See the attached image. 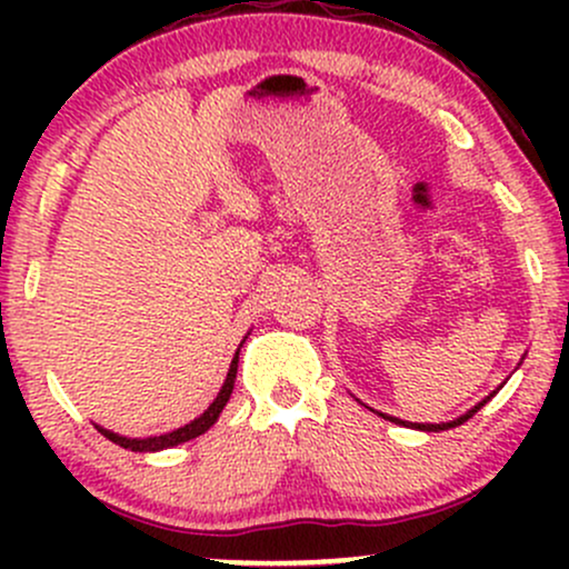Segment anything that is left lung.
Masks as SVG:
<instances>
[{
  "instance_id": "8db88e82",
  "label": "left lung",
  "mask_w": 569,
  "mask_h": 569,
  "mask_svg": "<svg viewBox=\"0 0 569 569\" xmlns=\"http://www.w3.org/2000/svg\"><path fill=\"white\" fill-rule=\"evenodd\" d=\"M495 393H498V390H495ZM495 393H489V396L485 398V401H479L473 409H468L466 415H460V417H457V420H449V422H403V420H398V417H388V415H380V417H385V420H390V422H396V426H407V428H417V430H428V433H439V430L457 428V426H462V422H466V420H471L476 411L485 407V403H487L489 398H492Z\"/></svg>"
}]
</instances>
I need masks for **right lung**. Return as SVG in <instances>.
<instances>
[{
    "mask_svg": "<svg viewBox=\"0 0 569 569\" xmlns=\"http://www.w3.org/2000/svg\"><path fill=\"white\" fill-rule=\"evenodd\" d=\"M238 356H240V348H238V352H234V358H232V363H230V371H227V380H224V385H221L219 396L213 398L211 407L202 411L200 417H194L192 422H187L184 428H176V430H171V433H166V436H149V439H128V436L112 433V430H107V428H101V426H96L98 433L107 436L109 441L120 443L122 449H130V452H160V449H171V447H179V443H184L189 439H198V436L206 433V430L219 420L221 409H224L227 401H230L232 388H234V375H238Z\"/></svg>",
    "mask_w": 569,
    "mask_h": 569,
    "instance_id": "right-lung-1",
    "label": "right lung"
}]
</instances>
